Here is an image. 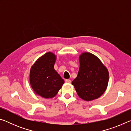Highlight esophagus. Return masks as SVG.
I'll return each instance as SVG.
<instances>
[{"mask_svg": "<svg viewBox=\"0 0 131 131\" xmlns=\"http://www.w3.org/2000/svg\"><path fill=\"white\" fill-rule=\"evenodd\" d=\"M65 82H66V83H70L71 80L69 79H66V80H65Z\"/></svg>", "mask_w": 131, "mask_h": 131, "instance_id": "1", "label": "esophagus"}]
</instances>
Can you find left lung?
Segmentation results:
<instances>
[{
    "label": "left lung",
    "mask_w": 131,
    "mask_h": 131,
    "mask_svg": "<svg viewBox=\"0 0 131 131\" xmlns=\"http://www.w3.org/2000/svg\"><path fill=\"white\" fill-rule=\"evenodd\" d=\"M78 75L72 81L79 96L91 101L101 96L107 89L108 71L95 55L85 52L79 56Z\"/></svg>",
    "instance_id": "1"
}]
</instances>
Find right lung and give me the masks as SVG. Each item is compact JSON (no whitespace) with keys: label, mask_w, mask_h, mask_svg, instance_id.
<instances>
[{"label":"right lung","mask_w":131,"mask_h":131,"mask_svg":"<svg viewBox=\"0 0 131 131\" xmlns=\"http://www.w3.org/2000/svg\"><path fill=\"white\" fill-rule=\"evenodd\" d=\"M57 56L48 52L37 59L30 70L29 80L34 92L44 98L55 96L65 83L54 69Z\"/></svg>","instance_id":"1"}]
</instances>
